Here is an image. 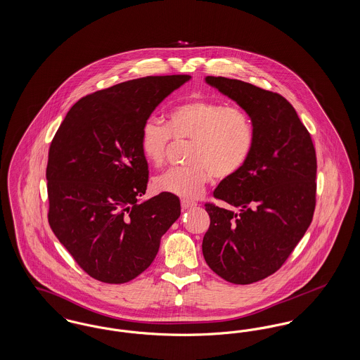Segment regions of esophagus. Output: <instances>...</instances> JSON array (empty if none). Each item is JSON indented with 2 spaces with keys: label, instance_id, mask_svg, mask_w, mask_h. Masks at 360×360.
<instances>
[{
  "label": "esophagus",
  "instance_id": "34e87169",
  "mask_svg": "<svg viewBox=\"0 0 360 360\" xmlns=\"http://www.w3.org/2000/svg\"><path fill=\"white\" fill-rule=\"evenodd\" d=\"M195 205H197L195 202H191V201H188V200H182V201H181V206H182L184 210L191 209V207H194Z\"/></svg>",
  "mask_w": 360,
  "mask_h": 360
}]
</instances>
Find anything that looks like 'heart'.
Here are the masks:
<instances>
[{
  "label": "heart",
  "mask_w": 360,
  "mask_h": 360,
  "mask_svg": "<svg viewBox=\"0 0 360 360\" xmlns=\"http://www.w3.org/2000/svg\"><path fill=\"white\" fill-rule=\"evenodd\" d=\"M172 139L191 141L186 167H175L155 179V188L184 200L200 198L212 174L228 179L247 165L255 146L248 112L216 100L193 98L178 103L167 124L147 119L140 128V150L155 167L165 165Z\"/></svg>",
  "instance_id": "obj_1"
}]
</instances>
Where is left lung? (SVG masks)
<instances>
[{"instance_id": "obj_1", "label": "left lung", "mask_w": 360, "mask_h": 360, "mask_svg": "<svg viewBox=\"0 0 360 360\" xmlns=\"http://www.w3.org/2000/svg\"><path fill=\"white\" fill-rule=\"evenodd\" d=\"M248 112L255 146L244 169L223 179L206 202L202 240L207 266L225 281L248 285L278 271L311 223L317 160L311 137L285 97L239 79L206 77Z\"/></svg>"}]
</instances>
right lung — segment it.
<instances>
[{
  "label": "right lung",
  "instance_id": "add662e5",
  "mask_svg": "<svg viewBox=\"0 0 360 360\" xmlns=\"http://www.w3.org/2000/svg\"><path fill=\"white\" fill-rule=\"evenodd\" d=\"M190 75L127 81L74 103L52 139L46 170L52 232L91 278L125 283L150 267L181 216L176 195L139 202L148 184L140 128Z\"/></svg>",
  "mask_w": 360,
  "mask_h": 360
}]
</instances>
